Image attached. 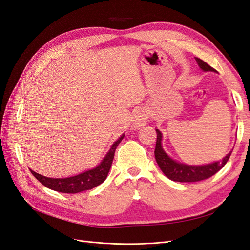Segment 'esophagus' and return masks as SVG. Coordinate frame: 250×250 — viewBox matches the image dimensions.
<instances>
[{"instance_id":"esophagus-1","label":"esophagus","mask_w":250,"mask_h":250,"mask_svg":"<svg viewBox=\"0 0 250 250\" xmlns=\"http://www.w3.org/2000/svg\"><path fill=\"white\" fill-rule=\"evenodd\" d=\"M147 123V115L144 110H139L134 113L132 120V126L134 128H140Z\"/></svg>"}]
</instances>
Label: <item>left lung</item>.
Instances as JSON below:
<instances>
[{
    "label": "left lung",
    "instance_id": "1",
    "mask_svg": "<svg viewBox=\"0 0 250 250\" xmlns=\"http://www.w3.org/2000/svg\"><path fill=\"white\" fill-rule=\"evenodd\" d=\"M195 59L202 71L216 72L215 69H213V67L208 65L207 62H204L203 60L199 58ZM156 146L154 151L156 163L165 175L173 181H179V183H195V181H200L203 179L209 178L224 167V165L228 163L229 158L231 154L230 151V152L224 158H222V161L220 162H215L201 166L186 165L174 161L173 158H171L167 153H166L162 146L163 134L158 129H156Z\"/></svg>",
    "mask_w": 250,
    "mask_h": 250
}]
</instances>
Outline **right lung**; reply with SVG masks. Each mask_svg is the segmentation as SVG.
Here are the masks:
<instances>
[{"mask_svg":"<svg viewBox=\"0 0 250 250\" xmlns=\"http://www.w3.org/2000/svg\"><path fill=\"white\" fill-rule=\"evenodd\" d=\"M124 134L112 144L107 154L104 156L102 162L95 167L94 169L87 170L83 173L78 174V175L65 177V178H52V177H46L41 174L36 173L32 170L31 173L34 175V177L42 183L44 187H47L51 190H54L57 192L62 193H67V194H76L83 191L92 190L95 187L101 185L103 181L106 179L107 174L111 168V164L113 156H115L116 149L118 147L121 141L123 140Z\"/></svg>","mask_w":250,"mask_h":250,"instance_id":"1","label":"right lung"}]
</instances>
